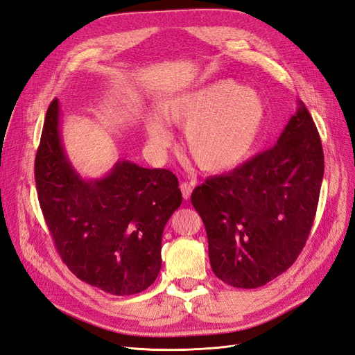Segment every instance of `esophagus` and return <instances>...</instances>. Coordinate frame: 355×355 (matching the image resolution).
Instances as JSON below:
<instances>
[{
	"label": "esophagus",
	"mask_w": 355,
	"mask_h": 355,
	"mask_svg": "<svg viewBox=\"0 0 355 355\" xmlns=\"http://www.w3.org/2000/svg\"><path fill=\"white\" fill-rule=\"evenodd\" d=\"M180 191H182V197H184V200H189V197L192 194V185L188 184V182H182Z\"/></svg>",
	"instance_id": "obj_1"
}]
</instances>
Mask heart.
<instances>
[{
	"instance_id": "heart-1",
	"label": "heart",
	"mask_w": 355,
	"mask_h": 355,
	"mask_svg": "<svg viewBox=\"0 0 355 355\" xmlns=\"http://www.w3.org/2000/svg\"><path fill=\"white\" fill-rule=\"evenodd\" d=\"M163 120L187 128L185 149L206 173H227L249 159L259 142L266 108L254 90L232 80H219L175 96L161 110ZM157 149L170 145V133L159 118L146 123Z\"/></svg>"
}]
</instances>
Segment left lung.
<instances>
[{"label":"left lung","instance_id":"1","mask_svg":"<svg viewBox=\"0 0 355 355\" xmlns=\"http://www.w3.org/2000/svg\"><path fill=\"white\" fill-rule=\"evenodd\" d=\"M323 173L318 130L299 102L275 146L192 191L214 275L256 288L287 271L313 227Z\"/></svg>","mask_w":355,"mask_h":355}]
</instances>
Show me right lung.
<instances>
[{
  "instance_id": "right-lung-1",
  "label": "right lung",
  "mask_w": 355,
  "mask_h": 355,
  "mask_svg": "<svg viewBox=\"0 0 355 355\" xmlns=\"http://www.w3.org/2000/svg\"><path fill=\"white\" fill-rule=\"evenodd\" d=\"M35 184L56 250L81 282L116 296L155 282L164 227L182 204L170 170L116 161L102 179L80 178L63 151L55 99L35 157Z\"/></svg>"
}]
</instances>
